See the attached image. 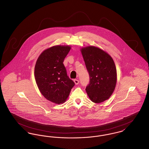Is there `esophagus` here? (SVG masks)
<instances>
[{
	"label": "esophagus",
	"mask_w": 149,
	"mask_h": 149,
	"mask_svg": "<svg viewBox=\"0 0 149 149\" xmlns=\"http://www.w3.org/2000/svg\"><path fill=\"white\" fill-rule=\"evenodd\" d=\"M74 83L76 85H78V84L79 83V81L78 80V79H74Z\"/></svg>",
	"instance_id": "34e87169"
}]
</instances>
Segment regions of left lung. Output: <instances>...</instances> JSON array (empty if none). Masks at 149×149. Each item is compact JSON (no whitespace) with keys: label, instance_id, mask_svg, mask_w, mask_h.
I'll return each mask as SVG.
<instances>
[{"label":"left lung","instance_id":"1","mask_svg":"<svg viewBox=\"0 0 149 149\" xmlns=\"http://www.w3.org/2000/svg\"><path fill=\"white\" fill-rule=\"evenodd\" d=\"M81 51L90 78L86 92L93 102H103L111 97L116 87L117 71L113 60L94 46L83 48Z\"/></svg>","mask_w":149,"mask_h":149}]
</instances>
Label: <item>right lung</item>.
I'll list each match as a JSON object with an SVG mask.
<instances>
[{"mask_svg":"<svg viewBox=\"0 0 149 149\" xmlns=\"http://www.w3.org/2000/svg\"><path fill=\"white\" fill-rule=\"evenodd\" d=\"M70 50L68 46H56L45 50L35 68L36 81L45 98L56 104L69 97L74 82L67 75L64 59Z\"/></svg>","mask_w":149,"mask_h":149,"instance_id":"1","label":"right lung"}]
</instances>
